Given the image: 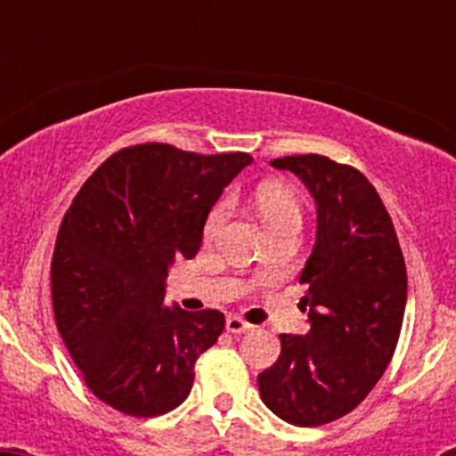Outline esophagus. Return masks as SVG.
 <instances>
[{
    "instance_id": "obj_1",
    "label": "esophagus",
    "mask_w": 456,
    "mask_h": 456,
    "mask_svg": "<svg viewBox=\"0 0 456 456\" xmlns=\"http://www.w3.org/2000/svg\"><path fill=\"white\" fill-rule=\"evenodd\" d=\"M251 329L249 322L242 320L240 315H227V330L229 333H247Z\"/></svg>"
}]
</instances>
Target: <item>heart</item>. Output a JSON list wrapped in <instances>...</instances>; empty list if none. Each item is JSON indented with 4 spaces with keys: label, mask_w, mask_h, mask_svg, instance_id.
<instances>
[{
    "label": "heart",
    "mask_w": 456,
    "mask_h": 456,
    "mask_svg": "<svg viewBox=\"0 0 456 456\" xmlns=\"http://www.w3.org/2000/svg\"><path fill=\"white\" fill-rule=\"evenodd\" d=\"M256 207L260 218L265 220L266 229H275L280 224L289 223H302L300 199L291 190H287V187L271 185V183L260 185L256 191ZM229 211H232V202L227 199L218 200L211 207L205 218V227H202L207 240H211V238H216L223 232L224 223L229 218Z\"/></svg>",
    "instance_id": "obj_1"
}]
</instances>
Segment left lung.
I'll use <instances>...</instances> for the list:
<instances>
[{
  "mask_svg": "<svg viewBox=\"0 0 456 456\" xmlns=\"http://www.w3.org/2000/svg\"><path fill=\"white\" fill-rule=\"evenodd\" d=\"M317 205V238L300 284L306 335H280L278 362L257 375L262 402L293 426H322L360 406L393 360L406 311V262L369 178L320 154L271 160Z\"/></svg>",
  "mask_w": 456,
  "mask_h": 456,
  "instance_id": "left-lung-1",
  "label": "left lung"
}]
</instances>
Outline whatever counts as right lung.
Segmentation results:
<instances>
[{
	"instance_id": "obj_1",
	"label": "right lung",
	"mask_w": 456,
	"mask_h": 456,
	"mask_svg": "<svg viewBox=\"0 0 456 456\" xmlns=\"http://www.w3.org/2000/svg\"><path fill=\"white\" fill-rule=\"evenodd\" d=\"M251 160L167 142L123 147L63 216L50 265L54 320L87 388L123 415L181 406L196 360L223 333L220 311L163 306L165 278L199 254L207 214Z\"/></svg>"
}]
</instances>
